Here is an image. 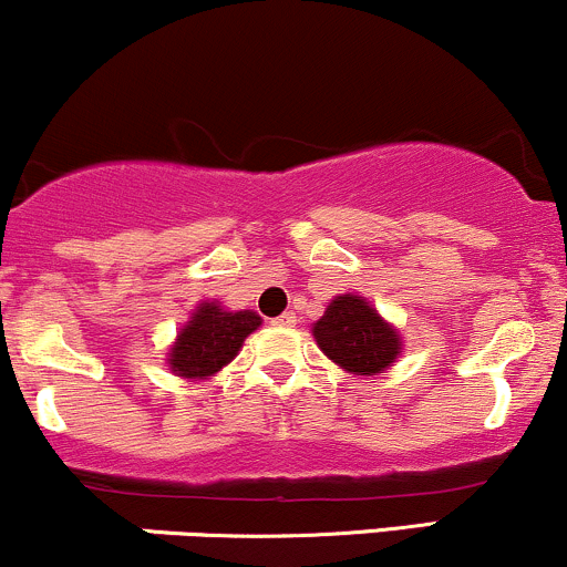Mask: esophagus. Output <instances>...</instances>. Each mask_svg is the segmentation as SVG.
I'll use <instances>...</instances> for the list:
<instances>
[{
	"label": "esophagus",
	"mask_w": 567,
	"mask_h": 567,
	"mask_svg": "<svg viewBox=\"0 0 567 567\" xmlns=\"http://www.w3.org/2000/svg\"><path fill=\"white\" fill-rule=\"evenodd\" d=\"M272 324H276V327H295L297 324V316L291 313V310H286V313L276 316V319H272Z\"/></svg>",
	"instance_id": "1"
}]
</instances>
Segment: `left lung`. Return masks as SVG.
I'll return each mask as SVG.
<instances>
[{"label":"left lung","instance_id":"left-lung-1","mask_svg":"<svg viewBox=\"0 0 567 567\" xmlns=\"http://www.w3.org/2000/svg\"><path fill=\"white\" fill-rule=\"evenodd\" d=\"M319 349L354 375H375L400 357V332L359 295H340L313 324Z\"/></svg>","mask_w":567,"mask_h":567}]
</instances>
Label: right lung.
<instances>
[{"label": "right lung", "instance_id": "1", "mask_svg": "<svg viewBox=\"0 0 567 567\" xmlns=\"http://www.w3.org/2000/svg\"><path fill=\"white\" fill-rule=\"evenodd\" d=\"M259 324L254 310H224L218 302H199L169 349V370L184 379H208L233 362L243 340Z\"/></svg>", "mask_w": 567, "mask_h": 567}]
</instances>
